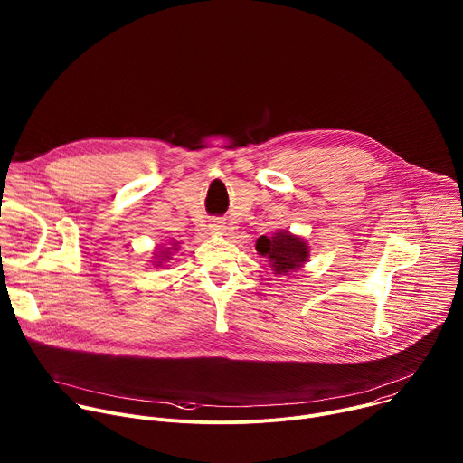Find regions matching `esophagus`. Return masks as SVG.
<instances>
[{"label":"esophagus","instance_id":"obj_1","mask_svg":"<svg viewBox=\"0 0 463 463\" xmlns=\"http://www.w3.org/2000/svg\"><path fill=\"white\" fill-rule=\"evenodd\" d=\"M225 229V223L222 222V220H214L213 223H211V231H214V232H222Z\"/></svg>","mask_w":463,"mask_h":463}]
</instances>
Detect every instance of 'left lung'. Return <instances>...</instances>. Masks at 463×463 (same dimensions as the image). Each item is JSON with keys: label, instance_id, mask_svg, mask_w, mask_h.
Returning <instances> with one entry per match:
<instances>
[{"label": "left lung", "instance_id": "1", "mask_svg": "<svg viewBox=\"0 0 463 463\" xmlns=\"http://www.w3.org/2000/svg\"><path fill=\"white\" fill-rule=\"evenodd\" d=\"M256 250L271 260L273 271L277 275H288L302 268V263L309 256L307 245L286 231H280L271 238L260 236L256 241Z\"/></svg>", "mask_w": 463, "mask_h": 463}]
</instances>
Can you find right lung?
I'll list each match as a JSON object with an SVG mask.
<instances>
[{"label":"right lung","mask_w":463,"mask_h":463,"mask_svg":"<svg viewBox=\"0 0 463 463\" xmlns=\"http://www.w3.org/2000/svg\"><path fill=\"white\" fill-rule=\"evenodd\" d=\"M161 254H163V258H161V260H163V261H166V260H170V256H168V252H166V250H165V252H161ZM159 263H161V261H159ZM159 263H157V266H159Z\"/></svg>","instance_id":"right-lung-1"}]
</instances>
